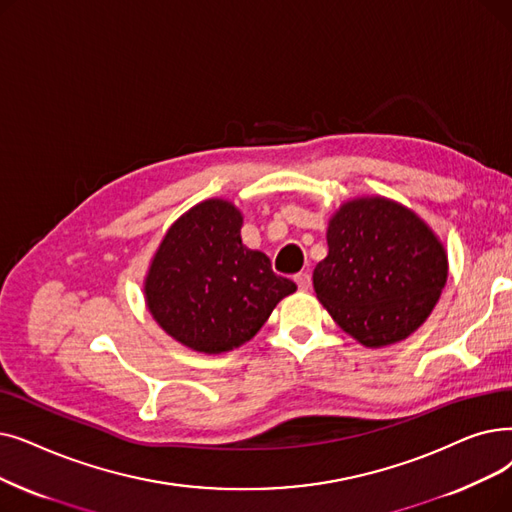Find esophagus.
I'll use <instances>...</instances> for the list:
<instances>
[{"instance_id":"1","label":"esophagus","mask_w":512,"mask_h":512,"mask_svg":"<svg viewBox=\"0 0 512 512\" xmlns=\"http://www.w3.org/2000/svg\"><path fill=\"white\" fill-rule=\"evenodd\" d=\"M295 282H297V286H299V291L307 293L309 286H311V276H309L307 272H301V274L295 276Z\"/></svg>"}]
</instances>
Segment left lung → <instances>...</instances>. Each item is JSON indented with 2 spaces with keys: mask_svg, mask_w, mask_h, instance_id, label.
Here are the masks:
<instances>
[{
  "mask_svg": "<svg viewBox=\"0 0 512 512\" xmlns=\"http://www.w3.org/2000/svg\"><path fill=\"white\" fill-rule=\"evenodd\" d=\"M326 242L314 291L349 337L379 349L425 324L448 280V253L418 213L381 194L355 196L328 219Z\"/></svg>",
  "mask_w": 512,
  "mask_h": 512,
  "instance_id": "8db88e82",
  "label": "left lung"
}]
</instances>
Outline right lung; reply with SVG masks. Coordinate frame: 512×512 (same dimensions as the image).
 <instances>
[{
    "label": "right lung",
    "instance_id": "right-lung-1",
    "mask_svg": "<svg viewBox=\"0 0 512 512\" xmlns=\"http://www.w3.org/2000/svg\"><path fill=\"white\" fill-rule=\"evenodd\" d=\"M242 213L207 198L177 217L144 276V301L169 337L198 353L251 341L297 284L272 272L270 257L240 236Z\"/></svg>",
    "mask_w": 512,
    "mask_h": 512
}]
</instances>
